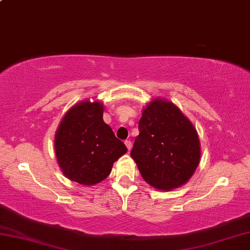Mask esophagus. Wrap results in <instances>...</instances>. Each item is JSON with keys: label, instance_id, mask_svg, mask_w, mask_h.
Here are the masks:
<instances>
[{"label": "esophagus", "instance_id": "1", "mask_svg": "<svg viewBox=\"0 0 250 250\" xmlns=\"http://www.w3.org/2000/svg\"><path fill=\"white\" fill-rule=\"evenodd\" d=\"M125 145L126 146V147H128V151L130 152L131 149H132V142H131L130 140H125Z\"/></svg>", "mask_w": 250, "mask_h": 250}]
</instances>
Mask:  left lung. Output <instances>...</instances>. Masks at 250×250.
<instances>
[{
    "label": "left lung",
    "mask_w": 250,
    "mask_h": 250,
    "mask_svg": "<svg viewBox=\"0 0 250 250\" xmlns=\"http://www.w3.org/2000/svg\"><path fill=\"white\" fill-rule=\"evenodd\" d=\"M131 158L151 186L170 191L185 184L201 160L192 122L168 100L155 98L143 109Z\"/></svg>",
    "instance_id": "left-lung-1"
}]
</instances>
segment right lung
Instances as JSON below:
<instances>
[{"label":"right lung","instance_id":"obj_1","mask_svg":"<svg viewBox=\"0 0 250 250\" xmlns=\"http://www.w3.org/2000/svg\"><path fill=\"white\" fill-rule=\"evenodd\" d=\"M103 115V104L83 100L73 105L58 125L55 134L58 166L76 183L90 186L104 181L126 152Z\"/></svg>","mask_w":250,"mask_h":250}]
</instances>
